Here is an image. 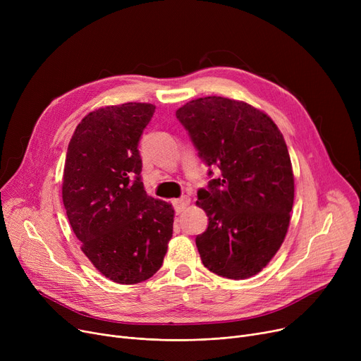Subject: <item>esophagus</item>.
<instances>
[{"label":"esophagus","instance_id":"obj_1","mask_svg":"<svg viewBox=\"0 0 361 361\" xmlns=\"http://www.w3.org/2000/svg\"><path fill=\"white\" fill-rule=\"evenodd\" d=\"M188 203H190V199L188 197H180V199H176L173 202L174 204V209H176V214H181L185 207L188 206Z\"/></svg>","mask_w":361,"mask_h":361}]
</instances>
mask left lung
Masks as SVG:
<instances>
[{
	"label": "left lung",
	"mask_w": 361,
	"mask_h": 361,
	"mask_svg": "<svg viewBox=\"0 0 361 361\" xmlns=\"http://www.w3.org/2000/svg\"><path fill=\"white\" fill-rule=\"evenodd\" d=\"M176 117L209 168L196 202L209 221L196 237L202 263L219 276L250 278L279 250L290 225L294 176L286 140L267 114L228 98L190 101Z\"/></svg>",
	"instance_id": "left-lung-1"
}]
</instances>
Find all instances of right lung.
<instances>
[{
  "mask_svg": "<svg viewBox=\"0 0 361 361\" xmlns=\"http://www.w3.org/2000/svg\"><path fill=\"white\" fill-rule=\"evenodd\" d=\"M155 105L128 102L93 111L68 143L63 202L82 252L118 283L149 279L162 267L174 209L147 196L137 149Z\"/></svg>",
  "mask_w": 361,
  "mask_h": 361,
  "instance_id": "add662e5",
  "label": "right lung"
}]
</instances>
